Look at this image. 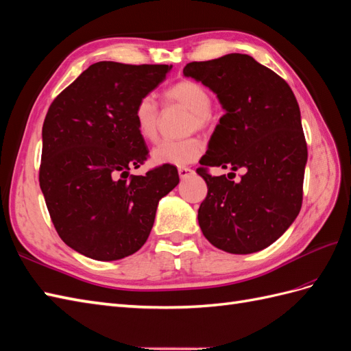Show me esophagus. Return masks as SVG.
Returning a JSON list of instances; mask_svg holds the SVG:
<instances>
[{"label":"esophagus","instance_id":"obj_1","mask_svg":"<svg viewBox=\"0 0 351 351\" xmlns=\"http://www.w3.org/2000/svg\"><path fill=\"white\" fill-rule=\"evenodd\" d=\"M193 174V169L187 168V167H180L178 168V176H180V178H186Z\"/></svg>","mask_w":351,"mask_h":351}]
</instances>
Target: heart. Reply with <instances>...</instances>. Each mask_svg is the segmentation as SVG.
Masks as SVG:
<instances>
[{
  "label": "heart",
  "instance_id": "obj_1",
  "mask_svg": "<svg viewBox=\"0 0 351 351\" xmlns=\"http://www.w3.org/2000/svg\"><path fill=\"white\" fill-rule=\"evenodd\" d=\"M168 102H176L191 111L189 128L204 130L210 123V92L195 80H182L168 88L164 93ZM135 130L143 140L155 141L158 138L159 110L155 99L146 95L138 99L134 108ZM204 153V143L198 136H187L183 140L160 141L152 150V160L156 165L186 167L198 160Z\"/></svg>",
  "mask_w": 351,
  "mask_h": 351
}]
</instances>
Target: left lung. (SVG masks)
<instances>
[{"mask_svg": "<svg viewBox=\"0 0 351 351\" xmlns=\"http://www.w3.org/2000/svg\"><path fill=\"white\" fill-rule=\"evenodd\" d=\"M183 74L216 93L225 114L196 169L208 187L198 210L204 237L232 254L263 250L293 223L302 205L306 143L289 84L249 55L191 62ZM205 166L246 173L213 178Z\"/></svg>", "mask_w": 351, "mask_h": 351, "instance_id": "8db88e82", "label": "left lung"}]
</instances>
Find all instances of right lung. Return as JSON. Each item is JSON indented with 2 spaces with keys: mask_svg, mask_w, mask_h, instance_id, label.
Returning <instances> with one entry per match:
<instances>
[{
  "mask_svg": "<svg viewBox=\"0 0 351 351\" xmlns=\"http://www.w3.org/2000/svg\"><path fill=\"white\" fill-rule=\"evenodd\" d=\"M171 68L101 61L49 107L40 187L56 232L86 258L119 261L138 252L160 198L180 182L171 165L130 176L149 155L135 130V104L165 80Z\"/></svg>",
  "mask_w": 351,
  "mask_h": 351,
  "instance_id": "1",
  "label": "right lung"
}]
</instances>
